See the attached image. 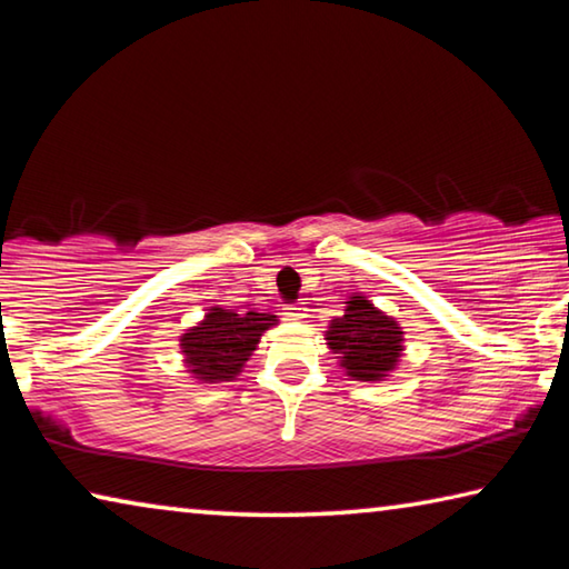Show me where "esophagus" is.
<instances>
[{
  "label": "esophagus",
  "instance_id": "esophagus-1",
  "mask_svg": "<svg viewBox=\"0 0 569 569\" xmlns=\"http://www.w3.org/2000/svg\"><path fill=\"white\" fill-rule=\"evenodd\" d=\"M303 311H306V308H301V306H286L283 316H286V321H301L306 316Z\"/></svg>",
  "mask_w": 569,
  "mask_h": 569
}]
</instances>
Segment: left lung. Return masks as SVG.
Instances as JSON below:
<instances>
[{
	"mask_svg": "<svg viewBox=\"0 0 569 569\" xmlns=\"http://www.w3.org/2000/svg\"><path fill=\"white\" fill-rule=\"evenodd\" d=\"M326 341L356 381H381L397 369L403 351L401 326L363 296H351V301H346V311L341 319L331 321Z\"/></svg>",
	"mask_w": 569,
	"mask_h": 569,
	"instance_id": "obj_1",
	"label": "left lung"
}]
</instances>
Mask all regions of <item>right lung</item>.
Returning a JSON list of instances; mask_svg holds the SVG:
<instances>
[{
    "label": "right lung",
    "mask_w": 569,
    "mask_h": 569,
    "mask_svg": "<svg viewBox=\"0 0 569 569\" xmlns=\"http://www.w3.org/2000/svg\"><path fill=\"white\" fill-rule=\"evenodd\" d=\"M273 313H236L230 308H208L206 319L180 336L188 371L206 383L233 381L263 331L276 326Z\"/></svg>",
    "instance_id": "right-lung-1"
}]
</instances>
